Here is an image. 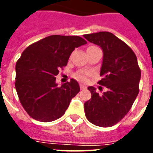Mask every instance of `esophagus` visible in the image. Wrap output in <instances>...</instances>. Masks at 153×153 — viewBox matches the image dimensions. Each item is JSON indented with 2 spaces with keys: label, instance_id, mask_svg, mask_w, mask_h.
Masks as SVG:
<instances>
[{
  "label": "esophagus",
  "instance_id": "34e87169",
  "mask_svg": "<svg viewBox=\"0 0 153 153\" xmlns=\"http://www.w3.org/2000/svg\"><path fill=\"white\" fill-rule=\"evenodd\" d=\"M80 89H81L82 91V90H85V89H86V86H84V85H82V84H80Z\"/></svg>",
  "mask_w": 153,
  "mask_h": 153
}]
</instances>
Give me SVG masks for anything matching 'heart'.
I'll use <instances>...</instances> for the list:
<instances>
[{"label":"heart","mask_w":153,"mask_h":153,"mask_svg":"<svg viewBox=\"0 0 153 153\" xmlns=\"http://www.w3.org/2000/svg\"><path fill=\"white\" fill-rule=\"evenodd\" d=\"M90 74V73L87 71H78L77 73H75L74 76L77 79H79L80 81L86 82L87 80V77Z\"/></svg>","instance_id":"heart-1"}]
</instances>
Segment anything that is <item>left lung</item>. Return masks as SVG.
Segmentation results:
<instances>
[{"instance_id":"obj_1","label":"left lung","mask_w":153,"mask_h":153,"mask_svg":"<svg viewBox=\"0 0 153 153\" xmlns=\"http://www.w3.org/2000/svg\"><path fill=\"white\" fill-rule=\"evenodd\" d=\"M83 36L102 48V79L98 84L107 88L106 92L99 95L94 87L89 86L91 98L84 103L85 114L95 126L111 127L128 114L139 93L141 72L137 59L133 50L111 32H100Z\"/></svg>"}]
</instances>
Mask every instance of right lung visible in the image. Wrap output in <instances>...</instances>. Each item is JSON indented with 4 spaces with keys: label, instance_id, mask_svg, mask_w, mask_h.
Segmentation results:
<instances>
[{
    "label": "right lung",
    "instance_id": "1",
    "mask_svg": "<svg viewBox=\"0 0 153 153\" xmlns=\"http://www.w3.org/2000/svg\"><path fill=\"white\" fill-rule=\"evenodd\" d=\"M86 44L80 36L53 35L23 51L16 64L15 87L20 103L31 117L49 122L65 114L80 88L73 79L58 86L55 76L60 68L67 66L72 51Z\"/></svg>",
    "mask_w": 153,
    "mask_h": 153
}]
</instances>
